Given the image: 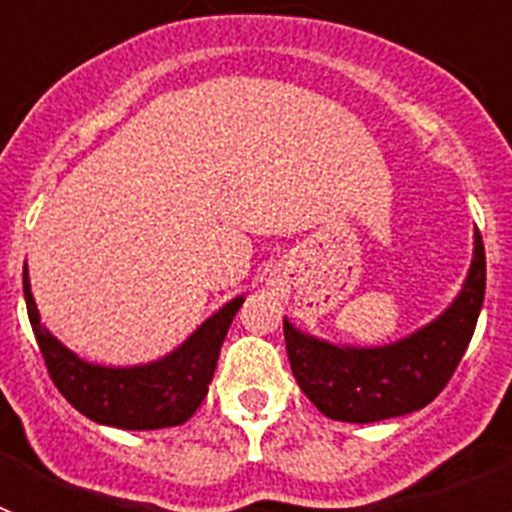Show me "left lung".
<instances>
[{"mask_svg": "<svg viewBox=\"0 0 512 512\" xmlns=\"http://www.w3.org/2000/svg\"><path fill=\"white\" fill-rule=\"evenodd\" d=\"M485 243L474 235V261L461 295L436 323L384 348H338L297 333L284 320L292 374L307 400L343 423H377L436 400L454 377L485 302Z\"/></svg>", "mask_w": 512, "mask_h": 512, "instance_id": "left-lung-1", "label": "left lung"}]
</instances>
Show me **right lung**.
<instances>
[{"instance_id": "right-lung-1", "label": "right lung", "mask_w": 512, "mask_h": 512, "mask_svg": "<svg viewBox=\"0 0 512 512\" xmlns=\"http://www.w3.org/2000/svg\"><path fill=\"white\" fill-rule=\"evenodd\" d=\"M22 287L27 318L33 325L48 377L58 392L94 423L115 425L125 431H156L182 425L192 418L207 397V384L215 374L220 346L228 336L235 312L243 305L241 297L225 305L164 361L135 369H107L76 359L69 348H63L40 325V315L30 295L27 266L22 269Z\"/></svg>"}]
</instances>
